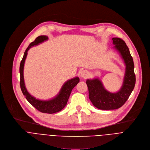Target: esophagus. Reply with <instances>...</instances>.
<instances>
[{
	"instance_id": "obj_1",
	"label": "esophagus",
	"mask_w": 150,
	"mask_h": 150,
	"mask_svg": "<svg viewBox=\"0 0 150 150\" xmlns=\"http://www.w3.org/2000/svg\"><path fill=\"white\" fill-rule=\"evenodd\" d=\"M80 76L83 78H86L88 76V72L86 70H83L80 73Z\"/></svg>"
}]
</instances>
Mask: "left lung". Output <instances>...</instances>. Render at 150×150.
I'll use <instances>...</instances> for the list:
<instances>
[{"mask_svg":"<svg viewBox=\"0 0 150 150\" xmlns=\"http://www.w3.org/2000/svg\"><path fill=\"white\" fill-rule=\"evenodd\" d=\"M113 48L120 54L125 65L124 81L120 90L115 93L108 91L98 78L87 79L89 98L93 105L101 110H113L121 108L126 102L133 91L136 83L134 62L129 49L124 41L120 38H113Z\"/></svg>","mask_w":150,"mask_h":150,"instance_id":"8db88e82","label":"left lung"}]
</instances>
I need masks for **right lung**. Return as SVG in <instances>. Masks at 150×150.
Listing matches in <instances>:
<instances>
[{
  "instance_id": "add662e5",
  "label": "right lung",
  "mask_w": 150,
  "mask_h": 150,
  "mask_svg": "<svg viewBox=\"0 0 150 150\" xmlns=\"http://www.w3.org/2000/svg\"><path fill=\"white\" fill-rule=\"evenodd\" d=\"M47 40L48 37L47 36H39L35 40V41L32 42L28 46V47L26 49L20 65V84L23 94L25 96L26 98L30 105H32L34 108H36L38 110L42 113L52 114L58 112L64 108V107L67 105L72 89L79 82L80 80L78 77H76L69 80H67L62 86L59 94L55 97L49 100H40L37 99L34 97L32 96L28 93V91H27L25 86L23 76L24 64L28 54V51L30 47H33V46L37 45L45 41H47Z\"/></svg>"
}]
</instances>
